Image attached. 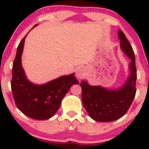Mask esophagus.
<instances>
[{
  "instance_id": "1",
  "label": "esophagus",
  "mask_w": 149,
  "mask_h": 149,
  "mask_svg": "<svg viewBox=\"0 0 149 149\" xmlns=\"http://www.w3.org/2000/svg\"><path fill=\"white\" fill-rule=\"evenodd\" d=\"M86 76V69L84 68H80L76 71V77L79 79H83Z\"/></svg>"
}]
</instances>
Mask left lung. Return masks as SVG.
<instances>
[{"instance_id":"1","label":"left lung","mask_w":149,"mask_h":149,"mask_svg":"<svg viewBox=\"0 0 149 149\" xmlns=\"http://www.w3.org/2000/svg\"><path fill=\"white\" fill-rule=\"evenodd\" d=\"M118 37L120 48L130 59V74L124 84L117 89H108L101 86H91L82 81V102L93 120L98 122H111L122 118L128 110L136 95L137 79L136 61L133 49L124 33L119 30Z\"/></svg>"}]
</instances>
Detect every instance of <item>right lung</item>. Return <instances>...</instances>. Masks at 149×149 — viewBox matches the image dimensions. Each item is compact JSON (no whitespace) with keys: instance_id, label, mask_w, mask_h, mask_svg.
<instances>
[{"instance_id":"obj_1","label":"right lung","mask_w":149,"mask_h":149,"mask_svg":"<svg viewBox=\"0 0 149 149\" xmlns=\"http://www.w3.org/2000/svg\"><path fill=\"white\" fill-rule=\"evenodd\" d=\"M36 26L37 24L34 27ZM26 37V35L18 46L13 63L10 82L13 97L16 107L26 116L38 120H47L56 113L70 87L79 82L74 73L61 76L41 85L29 81L22 65V55Z\"/></svg>"}]
</instances>
